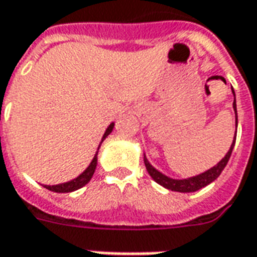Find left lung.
Instances as JSON below:
<instances>
[{
  "label": "left lung",
  "mask_w": 257,
  "mask_h": 257,
  "mask_svg": "<svg viewBox=\"0 0 257 257\" xmlns=\"http://www.w3.org/2000/svg\"><path fill=\"white\" fill-rule=\"evenodd\" d=\"M234 93V90H232ZM235 96V95H234ZM232 107H234V111H235V135H237V125H238V117H237V104H235V99H234V103H232ZM234 145H235V138L232 140V145L230 147V150L226 154L224 158H221V161L219 164H216L215 167L208 169L206 172L201 173V175H197V176H193V178L189 179H172L165 176L164 173L158 172L156 168L151 165L149 160L146 158L145 156V165L147 172L150 175L151 178L156 180L157 183L161 184L162 187H165L168 190H172V191H179V193H193V191H197V190L202 189L205 186H208L209 183H212L213 180L219 178V175L221 173V171L224 169V167L227 165V162L230 160V156H231L232 149H234Z\"/></svg>",
  "instance_id": "left-lung-1"
}]
</instances>
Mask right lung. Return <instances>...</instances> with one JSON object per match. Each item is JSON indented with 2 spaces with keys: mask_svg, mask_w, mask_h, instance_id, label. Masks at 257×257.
I'll return each mask as SVG.
<instances>
[{
  "mask_svg": "<svg viewBox=\"0 0 257 257\" xmlns=\"http://www.w3.org/2000/svg\"><path fill=\"white\" fill-rule=\"evenodd\" d=\"M112 128H114V122L110 123L108 125V128L106 129V132L103 135V138H101V142L106 139L108 135L111 134ZM100 142V145H101ZM99 145V147H100ZM99 150V149H97ZM96 165H97V151H96L95 157H93V160L89 164V167L85 169L84 172L79 175L78 178L73 179V180H70L67 183H62V184H56V186H44L45 189L51 190V191H55V193H71V191H75V190L81 189V187H84L85 184L89 182L92 176H93V173H95Z\"/></svg>",
  "mask_w": 257,
  "mask_h": 257,
  "instance_id": "add662e5",
  "label": "right lung"
}]
</instances>
